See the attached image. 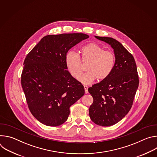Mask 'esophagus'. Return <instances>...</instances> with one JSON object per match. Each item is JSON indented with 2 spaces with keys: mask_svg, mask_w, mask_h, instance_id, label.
I'll use <instances>...</instances> for the list:
<instances>
[{
  "mask_svg": "<svg viewBox=\"0 0 157 157\" xmlns=\"http://www.w3.org/2000/svg\"><path fill=\"white\" fill-rule=\"evenodd\" d=\"M84 91H85V93H88V87L87 86H84Z\"/></svg>",
  "mask_w": 157,
  "mask_h": 157,
  "instance_id": "34e87169",
  "label": "esophagus"
}]
</instances>
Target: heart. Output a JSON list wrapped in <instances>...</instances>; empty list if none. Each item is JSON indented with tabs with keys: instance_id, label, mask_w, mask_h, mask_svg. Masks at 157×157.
<instances>
[{
	"instance_id": "1",
	"label": "heart",
	"mask_w": 157,
	"mask_h": 157,
	"mask_svg": "<svg viewBox=\"0 0 157 157\" xmlns=\"http://www.w3.org/2000/svg\"><path fill=\"white\" fill-rule=\"evenodd\" d=\"M80 55L82 61L88 62L86 69L88 71L82 74L78 79L84 84H89L96 79L102 81L109 77L113 71L115 64V55L96 43H89L80 48ZM79 55L69 52L65 56L67 68L73 77L78 78L83 69Z\"/></svg>"
}]
</instances>
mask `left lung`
Here are the masks:
<instances>
[{
	"label": "left lung",
	"mask_w": 157,
	"mask_h": 157,
	"mask_svg": "<svg viewBox=\"0 0 157 157\" xmlns=\"http://www.w3.org/2000/svg\"><path fill=\"white\" fill-rule=\"evenodd\" d=\"M95 37L110 44L116 57L114 69L109 77L88 89L93 98L89 117L96 124L107 127L117 124L128 114L139 79L133 56L120 42L110 37Z\"/></svg>",
	"instance_id": "left-lung-1"
}]
</instances>
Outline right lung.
<instances>
[{"label": "right lung", "instance_id": "1", "mask_svg": "<svg viewBox=\"0 0 157 157\" xmlns=\"http://www.w3.org/2000/svg\"><path fill=\"white\" fill-rule=\"evenodd\" d=\"M87 38L84 33L47 35L27 55L21 84L30 113L43 124L64 123L70 107L84 94L83 86L66 70L65 56Z\"/></svg>", "mask_w": 157, "mask_h": 157}]
</instances>
